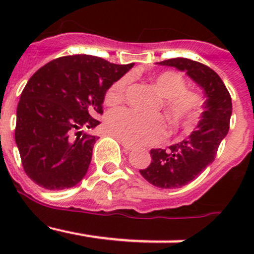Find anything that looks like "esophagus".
Wrapping results in <instances>:
<instances>
[{
    "label": "esophagus",
    "instance_id": "1",
    "mask_svg": "<svg viewBox=\"0 0 254 254\" xmlns=\"http://www.w3.org/2000/svg\"><path fill=\"white\" fill-rule=\"evenodd\" d=\"M121 143H122L123 149H125L126 151H132V150L134 149V147L132 146V145H129V143H126V142H123V141H122V142H121Z\"/></svg>",
    "mask_w": 254,
    "mask_h": 254
}]
</instances>
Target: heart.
Segmentation results:
<instances>
[{
    "label": "heart",
    "instance_id": "b5f03b06",
    "mask_svg": "<svg viewBox=\"0 0 254 254\" xmlns=\"http://www.w3.org/2000/svg\"><path fill=\"white\" fill-rule=\"evenodd\" d=\"M129 76H123L108 89L105 102L109 105L120 104L125 99ZM161 107L172 123L177 127H188L197 120L202 100L198 94L186 89L185 78L179 73L167 71L152 78ZM108 132L129 145H149L159 142L167 134V123L161 116H145L129 109H117L108 114Z\"/></svg>",
    "mask_w": 254,
    "mask_h": 254
}]
</instances>
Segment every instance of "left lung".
<instances>
[{"label": "left lung", "instance_id": "8db88e82", "mask_svg": "<svg viewBox=\"0 0 254 254\" xmlns=\"http://www.w3.org/2000/svg\"><path fill=\"white\" fill-rule=\"evenodd\" d=\"M186 72L205 94L203 112L198 125L187 138L168 150L151 149V163L140 173L159 188H181L188 185L215 160L217 149L225 138L232 117V98L220 76L208 66L188 60L172 58L158 62Z\"/></svg>", "mask_w": 254, "mask_h": 254}]
</instances>
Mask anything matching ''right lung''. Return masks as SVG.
<instances>
[{
	"mask_svg": "<svg viewBox=\"0 0 254 254\" xmlns=\"http://www.w3.org/2000/svg\"><path fill=\"white\" fill-rule=\"evenodd\" d=\"M133 67L89 55L60 57L29 78L16 111L15 141L26 176L56 190L86 174L94 143L84 132L99 125L105 93Z\"/></svg>",
	"mask_w": 254,
	"mask_h": 254,
	"instance_id": "right-lung-1",
	"label": "right lung"
}]
</instances>
